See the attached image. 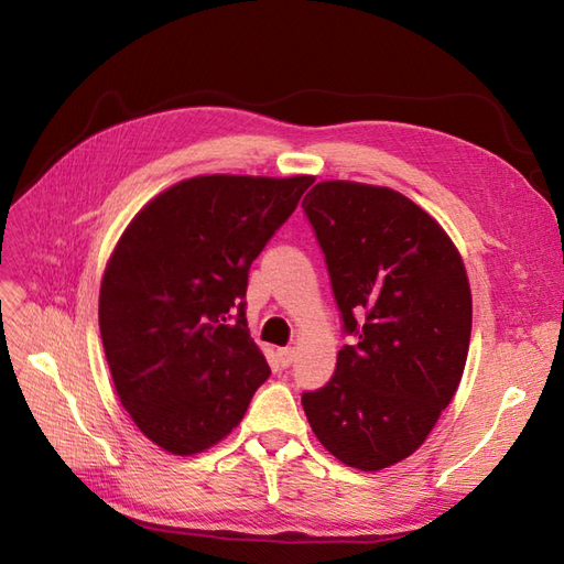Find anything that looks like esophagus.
Wrapping results in <instances>:
<instances>
[{
    "mask_svg": "<svg viewBox=\"0 0 564 564\" xmlns=\"http://www.w3.org/2000/svg\"><path fill=\"white\" fill-rule=\"evenodd\" d=\"M278 360L282 367H289L294 360H296V350L294 348H280L278 350Z\"/></svg>",
    "mask_w": 564,
    "mask_h": 564,
    "instance_id": "obj_1",
    "label": "esophagus"
}]
</instances>
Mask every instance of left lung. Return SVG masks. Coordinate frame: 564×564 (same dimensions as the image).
<instances>
[{
    "instance_id": "8db88e82",
    "label": "left lung",
    "mask_w": 564,
    "mask_h": 564,
    "mask_svg": "<svg viewBox=\"0 0 564 564\" xmlns=\"http://www.w3.org/2000/svg\"><path fill=\"white\" fill-rule=\"evenodd\" d=\"M352 346L301 402L346 466L381 470L414 454L458 388L473 301L447 232L390 187L322 181L303 199Z\"/></svg>"
}]
</instances>
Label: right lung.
Returning <instances> with one entry per match:
<instances>
[{"instance_id": "add662e5", "label": "right lung", "mask_w": 564, "mask_h": 564, "mask_svg": "<svg viewBox=\"0 0 564 564\" xmlns=\"http://www.w3.org/2000/svg\"><path fill=\"white\" fill-rule=\"evenodd\" d=\"M311 183L187 178L119 237L100 282V338L119 402L158 447H214L270 377L247 327L249 268Z\"/></svg>"}]
</instances>
